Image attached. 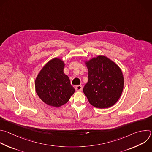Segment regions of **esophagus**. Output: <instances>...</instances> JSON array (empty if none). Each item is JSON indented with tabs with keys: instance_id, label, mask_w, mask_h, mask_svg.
<instances>
[{
	"instance_id": "34e87169",
	"label": "esophagus",
	"mask_w": 152,
	"mask_h": 152,
	"mask_svg": "<svg viewBox=\"0 0 152 152\" xmlns=\"http://www.w3.org/2000/svg\"><path fill=\"white\" fill-rule=\"evenodd\" d=\"M75 89L77 91H81L82 90V85H77L75 86Z\"/></svg>"
}]
</instances>
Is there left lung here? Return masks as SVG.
I'll return each mask as SVG.
<instances>
[{
  "label": "left lung",
  "instance_id": "obj_1",
  "mask_svg": "<svg viewBox=\"0 0 152 152\" xmlns=\"http://www.w3.org/2000/svg\"><path fill=\"white\" fill-rule=\"evenodd\" d=\"M88 81L83 91L89 103L99 109L113 106L121 96L124 79L119 67L104 56L85 62Z\"/></svg>",
  "mask_w": 152,
  "mask_h": 152
}]
</instances>
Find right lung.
I'll return each mask as SVG.
<instances>
[{
    "label": "right lung",
    "instance_id": "right-lung-1",
    "mask_svg": "<svg viewBox=\"0 0 152 152\" xmlns=\"http://www.w3.org/2000/svg\"><path fill=\"white\" fill-rule=\"evenodd\" d=\"M65 64L58 58L48 61L35 80L36 92L43 102L59 107L66 104L75 92L69 77L63 72Z\"/></svg>",
    "mask_w": 152,
    "mask_h": 152
}]
</instances>
